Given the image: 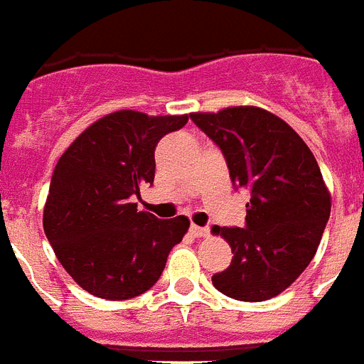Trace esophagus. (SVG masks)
Here are the masks:
<instances>
[{
    "mask_svg": "<svg viewBox=\"0 0 364 364\" xmlns=\"http://www.w3.org/2000/svg\"><path fill=\"white\" fill-rule=\"evenodd\" d=\"M191 233L194 235V237H205V235H209V228H203V226H196V224H192Z\"/></svg>",
    "mask_w": 364,
    "mask_h": 364,
    "instance_id": "1",
    "label": "esophagus"
}]
</instances>
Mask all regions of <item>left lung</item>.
<instances>
[{"instance_id":"obj_1","label":"left lung","mask_w":364,"mask_h":364,"mask_svg":"<svg viewBox=\"0 0 364 364\" xmlns=\"http://www.w3.org/2000/svg\"><path fill=\"white\" fill-rule=\"evenodd\" d=\"M191 119L223 151L233 187L250 192L243 228H213L233 252L213 286L237 301L271 299L312 262L329 220L320 166L301 136L262 108L235 106Z\"/></svg>"}]
</instances>
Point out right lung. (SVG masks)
Returning a JSON list of instances; mask_svg holds the SVG:
<instances>
[{"instance_id":"1","label":"right lung","mask_w":364,"mask_h":364,"mask_svg":"<svg viewBox=\"0 0 364 364\" xmlns=\"http://www.w3.org/2000/svg\"><path fill=\"white\" fill-rule=\"evenodd\" d=\"M188 115L121 110L87 127L52 173L43 226L59 264L100 299H132L161 279L187 217L162 220L134 198L155 179V147Z\"/></svg>"}]
</instances>
